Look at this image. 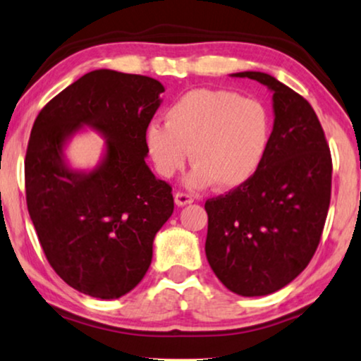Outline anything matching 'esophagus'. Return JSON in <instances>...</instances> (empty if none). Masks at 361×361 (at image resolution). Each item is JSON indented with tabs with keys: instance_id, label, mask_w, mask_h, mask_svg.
Masks as SVG:
<instances>
[{
	"instance_id": "1",
	"label": "esophagus",
	"mask_w": 361,
	"mask_h": 361,
	"mask_svg": "<svg viewBox=\"0 0 361 361\" xmlns=\"http://www.w3.org/2000/svg\"><path fill=\"white\" fill-rule=\"evenodd\" d=\"M174 200H176L177 207H184V205L194 202V199H192V195L184 194V192H177V194L174 195Z\"/></svg>"
}]
</instances>
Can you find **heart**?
Listing matches in <instances>:
<instances>
[{
	"instance_id": "b5f03b06",
	"label": "heart",
	"mask_w": 361,
	"mask_h": 361,
	"mask_svg": "<svg viewBox=\"0 0 361 361\" xmlns=\"http://www.w3.org/2000/svg\"><path fill=\"white\" fill-rule=\"evenodd\" d=\"M166 124L151 123L146 149L161 177L176 176L194 161L185 185L233 190L254 179L272 142V114L255 97L228 89L197 87L166 109Z\"/></svg>"
}]
</instances>
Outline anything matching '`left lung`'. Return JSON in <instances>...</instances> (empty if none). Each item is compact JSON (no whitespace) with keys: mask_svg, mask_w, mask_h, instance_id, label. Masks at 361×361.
<instances>
[{"mask_svg":"<svg viewBox=\"0 0 361 361\" xmlns=\"http://www.w3.org/2000/svg\"><path fill=\"white\" fill-rule=\"evenodd\" d=\"M231 76L272 92L274 133L254 179L205 202V255L231 292L264 297L297 279L315 254L330 205L331 156L307 99L267 73Z\"/></svg>","mask_w":361,"mask_h":361,"instance_id":"8db88e82","label":"left lung"}]
</instances>
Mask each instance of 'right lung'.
I'll list each match as a JSON object with an SVG mask.
<instances>
[{
    "label": "right lung",
    "instance_id": "1",
    "mask_svg": "<svg viewBox=\"0 0 361 361\" xmlns=\"http://www.w3.org/2000/svg\"><path fill=\"white\" fill-rule=\"evenodd\" d=\"M164 91L157 79L96 69L51 99L32 124L25 161L30 217L54 272L89 297L130 292L174 212L171 185L149 169L144 140ZM84 128L106 140L87 171L66 159Z\"/></svg>",
    "mask_w": 361,
    "mask_h": 361
}]
</instances>
